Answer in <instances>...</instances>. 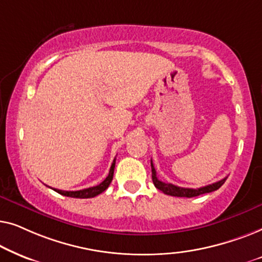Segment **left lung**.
I'll use <instances>...</instances> for the list:
<instances>
[{
  "label": "left lung",
  "mask_w": 262,
  "mask_h": 262,
  "mask_svg": "<svg viewBox=\"0 0 262 262\" xmlns=\"http://www.w3.org/2000/svg\"><path fill=\"white\" fill-rule=\"evenodd\" d=\"M151 177H152V182L154 185H155V187L157 189H160V191H162L164 194L173 195V196H186V198H192V196H198L200 194H205V193L217 191V189L224 184L225 180H227V178H224L220 181L214 182V184L204 186V187H200V188L179 187V186H175L173 184H166V182L159 180V178H157L156 175L155 167H154L152 164V161H151Z\"/></svg>",
  "instance_id": "1"
}]
</instances>
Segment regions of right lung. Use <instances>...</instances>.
Wrapping results in <instances>:
<instances>
[{"instance_id": "right-lung-1", "label": "right lung", "mask_w": 262, "mask_h": 262, "mask_svg": "<svg viewBox=\"0 0 262 262\" xmlns=\"http://www.w3.org/2000/svg\"><path fill=\"white\" fill-rule=\"evenodd\" d=\"M114 167H116V159L113 160V163H112V166H111L110 173H108V175H107V178L105 179V180H103L101 184L93 186V187L80 189V191H62V189H57V188H52V189L53 191H56L57 193H59V194L66 195V196H71V198H81V199L94 198V196L99 195L100 193L106 191L111 182H112Z\"/></svg>"}]
</instances>
